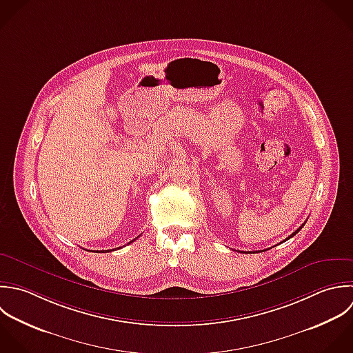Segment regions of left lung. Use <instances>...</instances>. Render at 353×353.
<instances>
[{"label": "left lung", "instance_id": "left-lung-1", "mask_svg": "<svg viewBox=\"0 0 353 353\" xmlns=\"http://www.w3.org/2000/svg\"><path fill=\"white\" fill-rule=\"evenodd\" d=\"M304 224H305V223H304ZM304 224H303V225H301V227H300V228H299V230H297V231H294V232H293V234H292V235H290V236H289V238H286V239H285V241H288V239H290V238H293V236H294V235H296V234H297V232H299V231H300V230H301V228H303V227H304ZM261 252H263V250H261ZM261 252H241V253H261Z\"/></svg>", "mask_w": 353, "mask_h": 353}]
</instances>
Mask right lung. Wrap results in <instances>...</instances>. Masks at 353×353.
Returning a JSON list of instances; mask_svg holds the SVG:
<instances>
[{"label":"right lung","instance_id":"obj_1","mask_svg":"<svg viewBox=\"0 0 353 353\" xmlns=\"http://www.w3.org/2000/svg\"><path fill=\"white\" fill-rule=\"evenodd\" d=\"M133 241H136V239H133ZM133 241H132V242H133ZM132 242H129V243H132ZM112 250H114V249H112ZM107 252H108V250H107Z\"/></svg>","mask_w":353,"mask_h":353}]
</instances>
